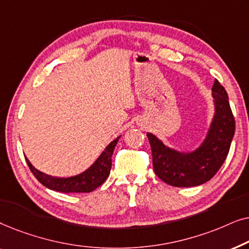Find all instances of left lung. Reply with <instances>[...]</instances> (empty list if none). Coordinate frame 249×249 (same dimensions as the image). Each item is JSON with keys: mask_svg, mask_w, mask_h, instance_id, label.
<instances>
[{"mask_svg": "<svg viewBox=\"0 0 249 249\" xmlns=\"http://www.w3.org/2000/svg\"><path fill=\"white\" fill-rule=\"evenodd\" d=\"M214 115L198 147L189 152L177 151L147 132L153 168L162 181L173 187L199 186L212 179L226 161L232 142L234 118L224 87L215 79L212 87Z\"/></svg>", "mask_w": 249, "mask_h": 249, "instance_id": "left-lung-1", "label": "left lung"}]
</instances>
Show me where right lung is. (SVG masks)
I'll list each match as a JSON object with an SVG mask.
<instances>
[{
  "label": "right lung",
  "instance_id": "right-lung-1",
  "mask_svg": "<svg viewBox=\"0 0 249 249\" xmlns=\"http://www.w3.org/2000/svg\"><path fill=\"white\" fill-rule=\"evenodd\" d=\"M119 138H120V136L105 147L104 151L101 153V155L89 168L76 176L52 177L35 169V166H33L27 158L26 161L28 163L30 171L36 177V179L49 189L61 193H90L97 187H100L110 175L112 154H113Z\"/></svg>",
  "mask_w": 249,
  "mask_h": 249
}]
</instances>
